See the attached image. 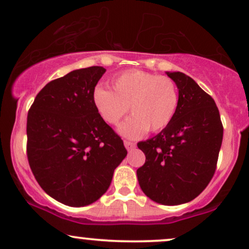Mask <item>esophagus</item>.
<instances>
[{
	"mask_svg": "<svg viewBox=\"0 0 249 249\" xmlns=\"http://www.w3.org/2000/svg\"><path fill=\"white\" fill-rule=\"evenodd\" d=\"M124 147L127 148V150H133V149L136 147V143H134V142H131V141H127V140H124Z\"/></svg>",
	"mask_w": 249,
	"mask_h": 249,
	"instance_id": "obj_1",
	"label": "esophagus"
}]
</instances>
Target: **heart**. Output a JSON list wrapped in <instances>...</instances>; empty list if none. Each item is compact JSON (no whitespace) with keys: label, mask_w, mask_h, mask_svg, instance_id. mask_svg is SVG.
Segmentation results:
<instances>
[{"label":"heart","mask_w":249,"mask_h":249,"mask_svg":"<svg viewBox=\"0 0 249 249\" xmlns=\"http://www.w3.org/2000/svg\"><path fill=\"white\" fill-rule=\"evenodd\" d=\"M112 89L95 87L92 101L100 118L112 125L118 124L130 108L133 116L120 125V133L124 136L136 139L148 130L159 133L176 115L178 87L165 75L130 70L113 79Z\"/></svg>","instance_id":"obj_1"}]
</instances>
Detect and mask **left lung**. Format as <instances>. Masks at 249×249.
Listing matches in <instances>:
<instances>
[{
	"mask_svg": "<svg viewBox=\"0 0 249 249\" xmlns=\"http://www.w3.org/2000/svg\"><path fill=\"white\" fill-rule=\"evenodd\" d=\"M179 93V105L170 124L156 136L137 143L145 163L137 179L147 197L163 205L195 199L211 182L224 127L212 96L182 72H168Z\"/></svg>",
	"mask_w": 249,
	"mask_h": 249,
	"instance_id": "obj_1",
	"label": "left lung"
}]
</instances>
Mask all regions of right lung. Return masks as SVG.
<instances>
[{"label": "right lung", "mask_w": 249, "mask_h": 249, "mask_svg": "<svg viewBox=\"0 0 249 249\" xmlns=\"http://www.w3.org/2000/svg\"><path fill=\"white\" fill-rule=\"evenodd\" d=\"M106 70H75L46 84L26 120V156L44 191L69 206L98 200L127 155L124 141L100 118L92 93Z\"/></svg>", "instance_id": "add662e5"}]
</instances>
